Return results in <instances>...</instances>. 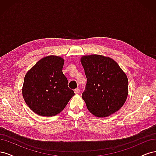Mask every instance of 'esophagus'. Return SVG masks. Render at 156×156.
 I'll return each instance as SVG.
<instances>
[{"label": "esophagus", "instance_id": "esophagus-1", "mask_svg": "<svg viewBox=\"0 0 156 156\" xmlns=\"http://www.w3.org/2000/svg\"><path fill=\"white\" fill-rule=\"evenodd\" d=\"M74 92H75V94H79V92H80V89H79V88H75V89L74 90Z\"/></svg>", "mask_w": 156, "mask_h": 156}]
</instances>
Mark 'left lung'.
<instances>
[{
    "label": "left lung",
    "mask_w": 156,
    "mask_h": 156,
    "mask_svg": "<svg viewBox=\"0 0 156 156\" xmlns=\"http://www.w3.org/2000/svg\"><path fill=\"white\" fill-rule=\"evenodd\" d=\"M87 82L82 98L88 111L106 117L123 106L128 94V79L119 65L109 57L92 55L81 59Z\"/></svg>",
    "instance_id": "left-lung-1"
}]
</instances>
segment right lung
<instances>
[{"instance_id":"add662e5","label":"right lung","mask_w":156,"mask_h":156,"mask_svg":"<svg viewBox=\"0 0 156 156\" xmlns=\"http://www.w3.org/2000/svg\"><path fill=\"white\" fill-rule=\"evenodd\" d=\"M64 62L60 56H45L27 73L22 94L27 105L36 114L55 116L63 111L74 96L62 73Z\"/></svg>"}]
</instances>
